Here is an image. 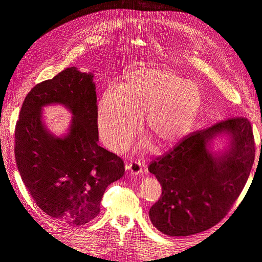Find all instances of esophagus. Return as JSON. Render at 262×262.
<instances>
[{"label":"esophagus","instance_id":"esophagus-1","mask_svg":"<svg viewBox=\"0 0 262 262\" xmlns=\"http://www.w3.org/2000/svg\"><path fill=\"white\" fill-rule=\"evenodd\" d=\"M125 169L128 170L132 175H141L143 173V168H142V165L140 162L134 161L130 162L125 165Z\"/></svg>","mask_w":262,"mask_h":262}]
</instances>
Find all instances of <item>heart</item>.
Listing matches in <instances>:
<instances>
[{
	"label": "heart",
	"instance_id": "b5f03b06",
	"mask_svg": "<svg viewBox=\"0 0 262 262\" xmlns=\"http://www.w3.org/2000/svg\"><path fill=\"white\" fill-rule=\"evenodd\" d=\"M202 104L195 84L170 68H142L126 74L121 89L102 95L98 124L106 144L122 150L138 131L140 115L156 144L175 143L192 128Z\"/></svg>",
	"mask_w": 262,
	"mask_h": 262
}]
</instances>
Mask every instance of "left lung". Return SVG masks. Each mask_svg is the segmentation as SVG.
Returning <instances> with one entry per match:
<instances>
[{"instance_id":"obj_1","label":"left lung","mask_w":262,"mask_h":262,"mask_svg":"<svg viewBox=\"0 0 262 262\" xmlns=\"http://www.w3.org/2000/svg\"><path fill=\"white\" fill-rule=\"evenodd\" d=\"M223 132L232 134L231 148L214 157L207 145ZM255 154L251 124L245 117L188 134L148 165L162 186L161 198L149 209L150 222L168 236L192 235L216 225L243 191Z\"/></svg>"}]
</instances>
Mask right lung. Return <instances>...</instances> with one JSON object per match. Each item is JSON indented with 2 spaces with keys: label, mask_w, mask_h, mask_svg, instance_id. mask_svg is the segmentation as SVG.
Returning <instances> with one entry per match:
<instances>
[{
  "label": "right lung",
  "mask_w": 262,
  "mask_h": 262,
  "mask_svg": "<svg viewBox=\"0 0 262 262\" xmlns=\"http://www.w3.org/2000/svg\"><path fill=\"white\" fill-rule=\"evenodd\" d=\"M49 103L66 104L75 116L64 138L51 136L42 124L41 107ZM97 118L93 75L71 67L31 89L15 126L24 185L47 215L69 227L96 217L105 190L124 173L121 158L97 143Z\"/></svg>",
  "instance_id": "obj_1"
}]
</instances>
